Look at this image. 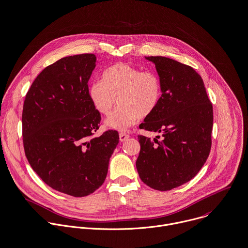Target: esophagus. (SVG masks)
<instances>
[{
    "label": "esophagus",
    "mask_w": 248,
    "mask_h": 248,
    "mask_svg": "<svg viewBox=\"0 0 248 248\" xmlns=\"http://www.w3.org/2000/svg\"><path fill=\"white\" fill-rule=\"evenodd\" d=\"M128 137H129V135L126 134V133H124V132H121V133H120V141H121V142L125 141Z\"/></svg>",
    "instance_id": "esophagus-1"
}]
</instances>
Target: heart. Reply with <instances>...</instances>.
<instances>
[{
	"instance_id": "b5f03b06",
	"label": "heart",
	"mask_w": 248,
	"mask_h": 248,
	"mask_svg": "<svg viewBox=\"0 0 248 248\" xmlns=\"http://www.w3.org/2000/svg\"><path fill=\"white\" fill-rule=\"evenodd\" d=\"M88 93L94 108L105 117L112 114L119 101L121 106L107 124L125 130L139 118L149 117L155 111L162 88L155 72L118 62L104 70L102 81L96 80L90 85Z\"/></svg>"
}]
</instances>
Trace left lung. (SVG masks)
Segmentation results:
<instances>
[{
	"instance_id": "left-lung-1",
	"label": "left lung",
	"mask_w": 248,
	"mask_h": 248,
	"mask_svg": "<svg viewBox=\"0 0 248 248\" xmlns=\"http://www.w3.org/2000/svg\"><path fill=\"white\" fill-rule=\"evenodd\" d=\"M146 59L155 64L162 95L139 127L161 136L138 135L136 168L144 184L167 191L189 182L205 164L212 147L213 104L191 66L161 56Z\"/></svg>"
}]
</instances>
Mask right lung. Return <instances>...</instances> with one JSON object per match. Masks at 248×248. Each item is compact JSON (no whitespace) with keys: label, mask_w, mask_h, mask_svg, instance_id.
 <instances>
[{"label":"right lung","mask_w":248,"mask_h":248,"mask_svg":"<svg viewBox=\"0 0 248 248\" xmlns=\"http://www.w3.org/2000/svg\"><path fill=\"white\" fill-rule=\"evenodd\" d=\"M95 62L93 54H81L46 66L23 105V145L31 167L47 186L74 197L102 186L119 144L117 130L93 136L101 121L88 93Z\"/></svg>","instance_id":"right-lung-1"}]
</instances>
